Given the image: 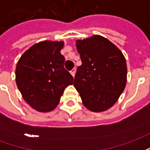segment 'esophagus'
<instances>
[{
    "instance_id": "1",
    "label": "esophagus",
    "mask_w": 150,
    "mask_h": 150,
    "mask_svg": "<svg viewBox=\"0 0 150 150\" xmlns=\"http://www.w3.org/2000/svg\"><path fill=\"white\" fill-rule=\"evenodd\" d=\"M75 72H76V70H75V68L72 69L71 71V75L73 76V77H75Z\"/></svg>"
}]
</instances>
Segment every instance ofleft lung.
<instances>
[{
	"instance_id": "left-lung-1",
	"label": "left lung",
	"mask_w": 150,
	"mask_h": 150,
	"mask_svg": "<svg viewBox=\"0 0 150 150\" xmlns=\"http://www.w3.org/2000/svg\"><path fill=\"white\" fill-rule=\"evenodd\" d=\"M82 65L74 86L88 109L100 112L112 107L127 83L126 60L120 50L106 38L93 35L76 41Z\"/></svg>"
}]
</instances>
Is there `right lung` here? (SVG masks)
I'll return each mask as SVG.
<instances>
[{
	"label": "right lung",
	"mask_w": 150,
	"mask_h": 150,
	"mask_svg": "<svg viewBox=\"0 0 150 150\" xmlns=\"http://www.w3.org/2000/svg\"><path fill=\"white\" fill-rule=\"evenodd\" d=\"M62 41H42L30 46L21 56L15 70L16 83L22 97L32 108L48 112L55 108L63 91L73 83L64 68L61 54Z\"/></svg>",
	"instance_id": "obj_1"
}]
</instances>
